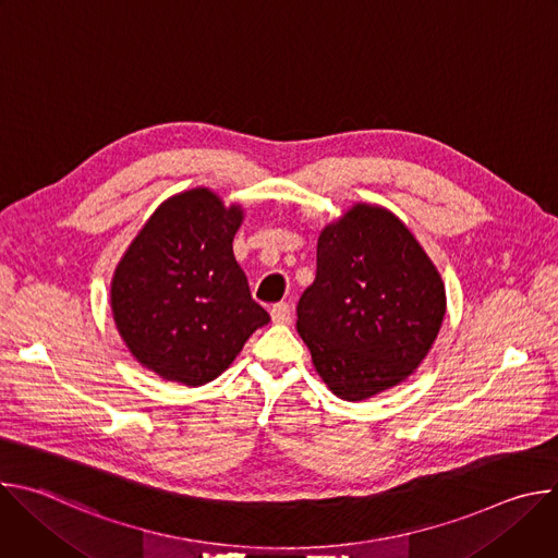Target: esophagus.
Masks as SVG:
<instances>
[{"mask_svg":"<svg viewBox=\"0 0 558 558\" xmlns=\"http://www.w3.org/2000/svg\"><path fill=\"white\" fill-rule=\"evenodd\" d=\"M271 320L276 325H289L291 323V306L287 302H280V304H274L271 306Z\"/></svg>","mask_w":558,"mask_h":558,"instance_id":"34e87169","label":"esophagus"}]
</instances>
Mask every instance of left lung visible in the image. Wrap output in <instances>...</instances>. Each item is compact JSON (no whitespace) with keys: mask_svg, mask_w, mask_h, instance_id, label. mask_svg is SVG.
I'll return each mask as SVG.
<instances>
[{"mask_svg":"<svg viewBox=\"0 0 558 558\" xmlns=\"http://www.w3.org/2000/svg\"><path fill=\"white\" fill-rule=\"evenodd\" d=\"M446 315V284L390 209L355 203L317 238V271L298 302L315 373L347 402L384 392L424 362Z\"/></svg>","mask_w":558,"mask_h":558,"instance_id":"left-lung-1","label":"left lung"}]
</instances>
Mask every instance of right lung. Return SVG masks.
Here are the masks:
<instances>
[{"mask_svg": "<svg viewBox=\"0 0 558 558\" xmlns=\"http://www.w3.org/2000/svg\"><path fill=\"white\" fill-rule=\"evenodd\" d=\"M245 209L209 187L170 196L141 227L110 282L117 331L134 360L168 381L216 379L269 323L233 258Z\"/></svg>", "mask_w": 558, "mask_h": 558, "instance_id": "1", "label": "right lung"}]
</instances>
